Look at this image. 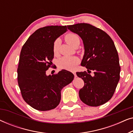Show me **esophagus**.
I'll return each instance as SVG.
<instances>
[{
	"mask_svg": "<svg viewBox=\"0 0 133 133\" xmlns=\"http://www.w3.org/2000/svg\"><path fill=\"white\" fill-rule=\"evenodd\" d=\"M74 75V77H77V75H76V72H73Z\"/></svg>",
	"mask_w": 133,
	"mask_h": 133,
	"instance_id": "obj_1",
	"label": "esophagus"
}]
</instances>
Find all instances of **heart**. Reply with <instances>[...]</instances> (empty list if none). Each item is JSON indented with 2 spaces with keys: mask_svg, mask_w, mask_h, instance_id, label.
<instances>
[{
  "mask_svg": "<svg viewBox=\"0 0 133 133\" xmlns=\"http://www.w3.org/2000/svg\"><path fill=\"white\" fill-rule=\"evenodd\" d=\"M65 39L69 44L75 48L79 46L80 44V38L77 34L70 32L65 35ZM61 44V41L60 39H57L53 43V52L54 54L58 53L60 46ZM80 62V60L78 57H70V56H65L61 58L58 61V65L61 68L65 69L68 70H74L76 68V66Z\"/></svg>",
  "mask_w": 133,
  "mask_h": 133,
  "instance_id": "obj_1",
  "label": "heart"
}]
</instances>
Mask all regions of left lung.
<instances>
[{"label":"left lung","instance_id":"1","mask_svg":"<svg viewBox=\"0 0 133 133\" xmlns=\"http://www.w3.org/2000/svg\"><path fill=\"white\" fill-rule=\"evenodd\" d=\"M67 27L83 41L85 52L81 65L88 73L94 71V76L86 71L76 72L85 83L79 90L80 99L89 106L104 104L113 96L120 79L119 56L113 41L103 30L88 23Z\"/></svg>","mask_w":133,"mask_h":133}]
</instances>
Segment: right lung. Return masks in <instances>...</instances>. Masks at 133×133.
<instances>
[{
    "label": "right lung",
    "instance_id": "1",
    "mask_svg": "<svg viewBox=\"0 0 133 133\" xmlns=\"http://www.w3.org/2000/svg\"><path fill=\"white\" fill-rule=\"evenodd\" d=\"M67 31L66 26H47L38 29L25 43L20 54L17 81L24 101L39 111L55 108L61 99V90L74 79L62 70L47 76L54 58L52 47L56 39Z\"/></svg>",
    "mask_w": 133,
    "mask_h": 133
}]
</instances>
